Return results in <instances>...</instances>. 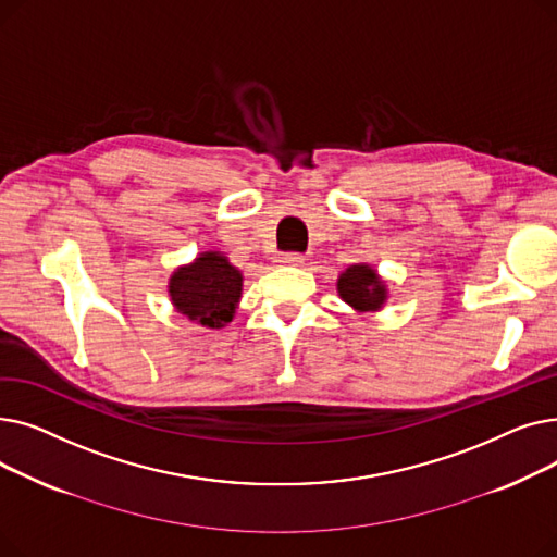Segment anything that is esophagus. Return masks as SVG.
<instances>
[{
	"label": "esophagus",
	"instance_id": "1",
	"mask_svg": "<svg viewBox=\"0 0 557 557\" xmlns=\"http://www.w3.org/2000/svg\"><path fill=\"white\" fill-rule=\"evenodd\" d=\"M275 261L280 263V267H300V263L305 261V257L298 255V252H284Z\"/></svg>",
	"mask_w": 557,
	"mask_h": 557
}]
</instances>
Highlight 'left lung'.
<instances>
[{"label":"left lung","mask_w":557,"mask_h":557,"mask_svg":"<svg viewBox=\"0 0 557 557\" xmlns=\"http://www.w3.org/2000/svg\"><path fill=\"white\" fill-rule=\"evenodd\" d=\"M336 290L341 300L357 313L382 311L388 300V284L376 273L372 263H352V267H347L336 280Z\"/></svg>","instance_id":"8db88e82"}]
</instances>
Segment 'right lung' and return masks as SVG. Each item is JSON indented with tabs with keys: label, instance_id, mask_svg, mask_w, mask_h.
Segmentation results:
<instances>
[{
	"label": "right lung",
	"instance_id": "add662e5",
	"mask_svg": "<svg viewBox=\"0 0 557 557\" xmlns=\"http://www.w3.org/2000/svg\"><path fill=\"white\" fill-rule=\"evenodd\" d=\"M166 290L173 309L191 323L221 330L239 309L244 275L232 267L225 252L205 250L171 273Z\"/></svg>",
	"mask_w": 557,
	"mask_h": 557
}]
</instances>
